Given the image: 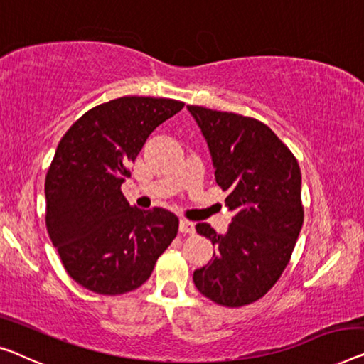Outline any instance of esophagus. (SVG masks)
I'll use <instances>...</instances> for the list:
<instances>
[{"label":"esophagus","mask_w":364,"mask_h":364,"mask_svg":"<svg viewBox=\"0 0 364 364\" xmlns=\"http://www.w3.org/2000/svg\"><path fill=\"white\" fill-rule=\"evenodd\" d=\"M180 232L184 235L194 234V232H196V229H194V222L188 219H180Z\"/></svg>","instance_id":"esophagus-1"}]
</instances>
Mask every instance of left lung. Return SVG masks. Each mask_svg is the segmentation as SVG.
<instances>
[{"label": "left lung", "mask_w": 364, "mask_h": 364, "mask_svg": "<svg viewBox=\"0 0 364 364\" xmlns=\"http://www.w3.org/2000/svg\"><path fill=\"white\" fill-rule=\"evenodd\" d=\"M213 159L215 183L234 213L225 234L196 225L215 247L194 271L200 294L225 307L255 302L289 263L304 222L301 170L289 149L263 122L234 112L188 106Z\"/></svg>", "instance_id": "obj_1"}]
</instances>
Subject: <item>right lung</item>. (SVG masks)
<instances>
[{
    "instance_id": "add662e5",
    "label": "right lung",
    "mask_w": 364,
    "mask_h": 364,
    "mask_svg": "<svg viewBox=\"0 0 364 364\" xmlns=\"http://www.w3.org/2000/svg\"><path fill=\"white\" fill-rule=\"evenodd\" d=\"M183 106L166 97H117L85 112L58 144L46 178L47 230L67 273L86 289L107 296L137 289L176 237L175 214L130 205L121 184L149 135Z\"/></svg>"
}]
</instances>
